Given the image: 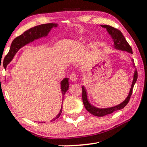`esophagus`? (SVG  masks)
<instances>
[{
    "instance_id": "34e87169",
    "label": "esophagus",
    "mask_w": 147,
    "mask_h": 147,
    "mask_svg": "<svg viewBox=\"0 0 147 147\" xmlns=\"http://www.w3.org/2000/svg\"><path fill=\"white\" fill-rule=\"evenodd\" d=\"M70 79L72 82H76L77 80V77L75 74H71L70 76Z\"/></svg>"
}]
</instances>
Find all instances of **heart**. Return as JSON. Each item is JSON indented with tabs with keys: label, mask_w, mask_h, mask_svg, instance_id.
Returning <instances> with one entry per match:
<instances>
[{
	"label": "heart",
	"mask_w": 147,
	"mask_h": 147,
	"mask_svg": "<svg viewBox=\"0 0 147 147\" xmlns=\"http://www.w3.org/2000/svg\"><path fill=\"white\" fill-rule=\"evenodd\" d=\"M81 43V40L80 39L77 40V41L74 42V43H75V44H79V43Z\"/></svg>",
	"instance_id": "1"
}]
</instances>
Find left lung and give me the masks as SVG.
<instances>
[{"label": "left lung", "mask_w": 147, "mask_h": 147, "mask_svg": "<svg viewBox=\"0 0 147 147\" xmlns=\"http://www.w3.org/2000/svg\"><path fill=\"white\" fill-rule=\"evenodd\" d=\"M101 26L102 28H106L108 32L109 33V34L111 35L112 38L113 39L114 41L115 48L117 49V50H123V51H126L133 54L132 48H131V47L128 43V42L126 41V40L124 38V36H123L122 33L121 32L120 30L116 29V28H113V27H111L110 25H101ZM137 79L138 72L137 70H135L132 84H131V89H130L129 95L127 96L126 99L122 103L119 104V105L113 106V107L106 108V109H98V108H96L95 106L91 105L88 102V99L86 90L85 88L82 86V100H83L84 105L85 106L86 109L90 113L95 116H97V117H103V116L106 115L113 113L116 111L121 110L123 108L125 107L127 105L128 103H129L130 98H131V96L132 95L133 86H134L135 84H136V81H137Z\"/></svg>", "instance_id": "8db88e82"}]
</instances>
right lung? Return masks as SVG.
Listing matches in <instances>:
<instances>
[{"mask_svg":"<svg viewBox=\"0 0 147 147\" xmlns=\"http://www.w3.org/2000/svg\"><path fill=\"white\" fill-rule=\"evenodd\" d=\"M54 27H57V24L55 23H47V24H42L37 25V26L34 27L29 29L27 31H25L21 35L18 36L15 38L14 41L11 43V46H10L9 51L6 55L4 59L5 63V67L7 66L8 63L11 61L14 58V55H16V52L20 48L24 46L28 43L32 42L34 40L38 39V38H41L43 36H46L52 29ZM69 84H68V78H65L62 80L61 82V89L62 95H63V96L65 95V93L66 91L68 90ZM63 104V102H62ZM62 112V106L61 108V110L59 113V114L55 118L52 119V121L56 120L57 118L61 115Z\"/></svg>","mask_w":147,"mask_h":147,"instance_id":"right-lung-1","label":"right lung"}]
</instances>
